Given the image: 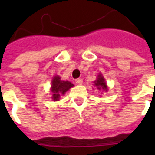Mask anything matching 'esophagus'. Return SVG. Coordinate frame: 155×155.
Listing matches in <instances>:
<instances>
[{
    "instance_id": "esophagus-1",
    "label": "esophagus",
    "mask_w": 155,
    "mask_h": 155,
    "mask_svg": "<svg viewBox=\"0 0 155 155\" xmlns=\"http://www.w3.org/2000/svg\"><path fill=\"white\" fill-rule=\"evenodd\" d=\"M75 83L77 84H81L83 83V80L81 79V78H79V79H76L75 80Z\"/></svg>"
}]
</instances>
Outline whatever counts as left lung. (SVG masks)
<instances>
[{
    "label": "left lung",
    "instance_id": "obj_1",
    "mask_svg": "<svg viewBox=\"0 0 155 155\" xmlns=\"http://www.w3.org/2000/svg\"><path fill=\"white\" fill-rule=\"evenodd\" d=\"M94 85L96 86L99 91H107V85H106V83H105V81H104V77H102L101 74L98 76L97 80L94 81Z\"/></svg>",
    "mask_w": 155,
    "mask_h": 155
}]
</instances>
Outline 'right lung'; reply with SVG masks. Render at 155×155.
Wrapping results in <instances>:
<instances>
[{"mask_svg":"<svg viewBox=\"0 0 155 155\" xmlns=\"http://www.w3.org/2000/svg\"><path fill=\"white\" fill-rule=\"evenodd\" d=\"M74 85L69 81H61L60 76H54L52 80L51 84V92H52V99L53 101H59V99L64 93L70 90Z\"/></svg>","mask_w":155,"mask_h":155,"instance_id":"right-lung-1","label":"right lung"}]
</instances>
